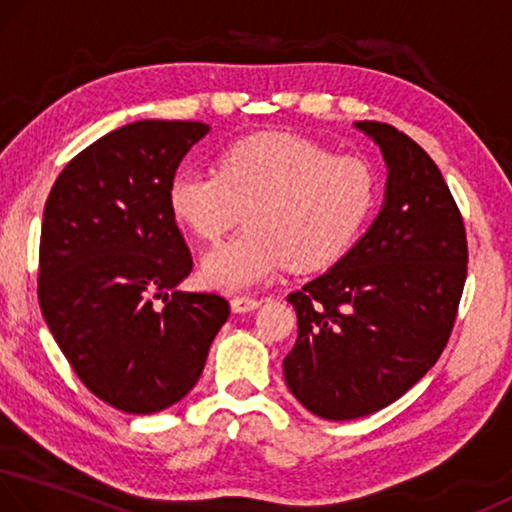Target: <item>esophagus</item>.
I'll return each instance as SVG.
<instances>
[{
  "label": "esophagus",
  "mask_w": 512,
  "mask_h": 512,
  "mask_svg": "<svg viewBox=\"0 0 512 512\" xmlns=\"http://www.w3.org/2000/svg\"><path fill=\"white\" fill-rule=\"evenodd\" d=\"M261 302L256 300V297H235L231 300V309L233 313H249V311H256Z\"/></svg>",
  "instance_id": "1"
}]
</instances>
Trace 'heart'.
Returning a JSON list of instances; mask_svg holds the SVG:
<instances>
[{
  "mask_svg": "<svg viewBox=\"0 0 512 512\" xmlns=\"http://www.w3.org/2000/svg\"><path fill=\"white\" fill-rule=\"evenodd\" d=\"M375 178L364 160L332 155L290 132H261L224 148L217 171L187 167L171 178L169 210L199 240L235 238L208 249L201 281L242 293L283 267L313 272L338 261L371 215Z\"/></svg>",
  "mask_w": 512,
  "mask_h": 512,
  "instance_id": "heart-1",
  "label": "heart"
}]
</instances>
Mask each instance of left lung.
<instances>
[{
	"instance_id": "obj_1",
	"label": "left lung",
	"mask_w": 512,
	"mask_h": 512,
	"mask_svg": "<svg viewBox=\"0 0 512 512\" xmlns=\"http://www.w3.org/2000/svg\"><path fill=\"white\" fill-rule=\"evenodd\" d=\"M355 128L387 162L380 215L341 261L288 295L297 341L283 377L327 421L382 410L435 366L467 279L465 222L437 164L389 123Z\"/></svg>"
}]
</instances>
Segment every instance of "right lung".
Returning a JSON list of instances; mask_svg holds the SVG:
<instances>
[{
	"label": "right lung",
	"mask_w": 512,
	"mask_h": 512,
	"mask_svg": "<svg viewBox=\"0 0 512 512\" xmlns=\"http://www.w3.org/2000/svg\"><path fill=\"white\" fill-rule=\"evenodd\" d=\"M208 130L199 121L123 125L75 155L47 196L43 318L86 389L121 412L153 414L185 398L231 313L224 297L176 288L192 256L167 192Z\"/></svg>",
	"instance_id": "right-lung-1"
}]
</instances>
